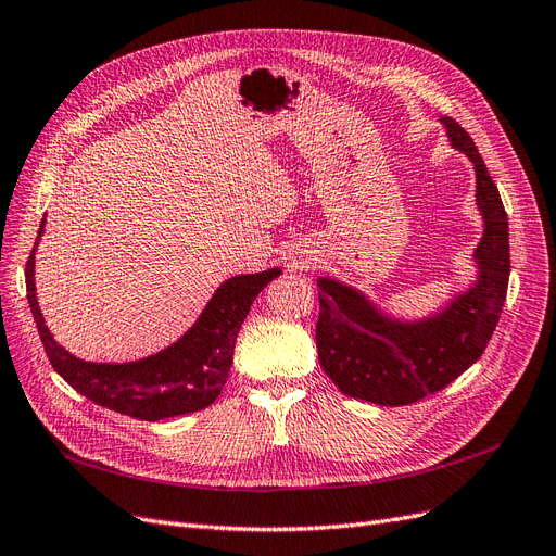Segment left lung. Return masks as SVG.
Instances as JSON below:
<instances>
[{
    "label": "left lung",
    "instance_id": "1",
    "mask_svg": "<svg viewBox=\"0 0 556 556\" xmlns=\"http://www.w3.org/2000/svg\"><path fill=\"white\" fill-rule=\"evenodd\" d=\"M441 123L450 143L466 153L476 169V201L484 233L473 255L478 264L473 288L457 294L433 317L399 323L350 285L317 280L319 364L343 394L378 406H408L457 380L490 343L508 292V215L496 182L466 129L452 117H441Z\"/></svg>",
    "mask_w": 556,
    "mask_h": 556
}]
</instances>
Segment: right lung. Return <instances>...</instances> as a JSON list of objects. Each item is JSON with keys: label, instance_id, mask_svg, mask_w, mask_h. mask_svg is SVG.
I'll use <instances>...</instances> for the list:
<instances>
[{"label": "right lung", "instance_id": "right-lung-1", "mask_svg": "<svg viewBox=\"0 0 556 556\" xmlns=\"http://www.w3.org/2000/svg\"><path fill=\"white\" fill-rule=\"evenodd\" d=\"M43 225L41 220L37 243ZM37 243L25 266V285L29 308L50 364L86 399L109 410L146 419V422L197 413L220 396L233 362V345H237L239 329L252 301L268 282L280 276V268L233 276L217 288L204 313L174 345L139 362L94 364L70 355V350H64L53 339L43 323L35 288Z\"/></svg>", "mask_w": 556, "mask_h": 556}]
</instances>
